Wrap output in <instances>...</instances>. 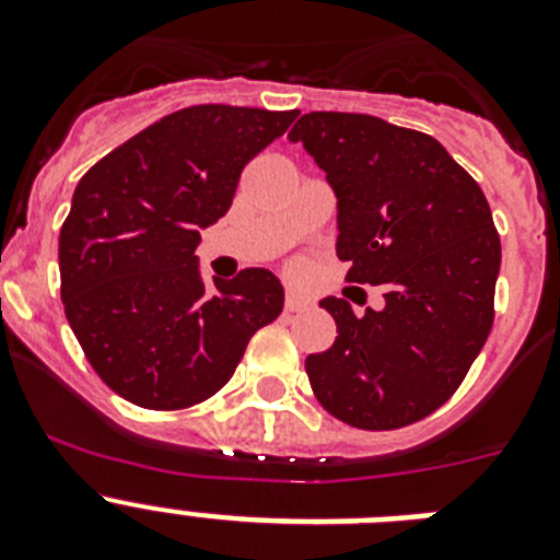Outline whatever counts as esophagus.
Returning a JSON list of instances; mask_svg holds the SVG:
<instances>
[{
  "instance_id": "1",
  "label": "esophagus",
  "mask_w": 560,
  "mask_h": 560,
  "mask_svg": "<svg viewBox=\"0 0 560 560\" xmlns=\"http://www.w3.org/2000/svg\"><path fill=\"white\" fill-rule=\"evenodd\" d=\"M303 308H308V300L300 294H294V291H289V294H285V311H289V314H294V311H303Z\"/></svg>"
}]
</instances>
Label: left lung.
<instances>
[{
	"label": "left lung",
	"mask_w": 560,
	"mask_h": 560,
	"mask_svg": "<svg viewBox=\"0 0 560 560\" xmlns=\"http://www.w3.org/2000/svg\"><path fill=\"white\" fill-rule=\"evenodd\" d=\"M291 142L336 196L350 283L384 285L364 316L336 296V341L305 359L311 389L355 429H400L452 398L493 325L502 246L477 182L429 133L370 114L311 112Z\"/></svg>",
	"instance_id": "8db88e82"
}]
</instances>
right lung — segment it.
<instances>
[{
	"instance_id": "obj_1",
	"label": "right lung",
	"mask_w": 560,
	"mask_h": 560,
	"mask_svg": "<svg viewBox=\"0 0 560 560\" xmlns=\"http://www.w3.org/2000/svg\"><path fill=\"white\" fill-rule=\"evenodd\" d=\"M296 112L190 106L114 148L78 182L58 237L61 300L89 364L145 409L219 393L283 311L269 269L201 277V230L230 210L246 162Z\"/></svg>"
}]
</instances>
